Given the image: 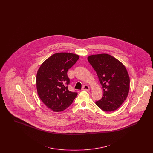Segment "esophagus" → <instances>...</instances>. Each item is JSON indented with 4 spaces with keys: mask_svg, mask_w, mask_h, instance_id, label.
<instances>
[{
    "mask_svg": "<svg viewBox=\"0 0 153 153\" xmlns=\"http://www.w3.org/2000/svg\"><path fill=\"white\" fill-rule=\"evenodd\" d=\"M82 89L84 90V91H88V90H89V86H88L87 85H84L82 87Z\"/></svg>",
    "mask_w": 153,
    "mask_h": 153,
    "instance_id": "1",
    "label": "esophagus"
}]
</instances>
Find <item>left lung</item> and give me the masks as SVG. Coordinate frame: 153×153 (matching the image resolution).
<instances>
[{"instance_id":"obj_1","label":"left lung","mask_w":153,"mask_h":153,"mask_svg":"<svg viewBox=\"0 0 153 153\" xmlns=\"http://www.w3.org/2000/svg\"><path fill=\"white\" fill-rule=\"evenodd\" d=\"M103 89V96L96 104L105 112L117 109L129 92L130 77L126 68L119 60L107 54L88 57Z\"/></svg>"}]
</instances>
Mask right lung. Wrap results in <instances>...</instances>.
Wrapping results in <instances>:
<instances>
[{
	"instance_id": "obj_1",
	"label": "right lung",
	"mask_w": 153,
	"mask_h": 153,
	"mask_svg": "<svg viewBox=\"0 0 153 153\" xmlns=\"http://www.w3.org/2000/svg\"><path fill=\"white\" fill-rule=\"evenodd\" d=\"M79 59L69 53H58L45 61L36 74L38 95L44 104L54 112L66 109L77 95L68 89L67 72Z\"/></svg>"
}]
</instances>
